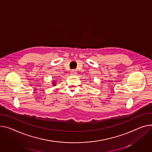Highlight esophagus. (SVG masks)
I'll return each mask as SVG.
<instances>
[{"instance_id":"1","label":"esophagus","mask_w":152,"mask_h":152,"mask_svg":"<svg viewBox=\"0 0 152 152\" xmlns=\"http://www.w3.org/2000/svg\"><path fill=\"white\" fill-rule=\"evenodd\" d=\"M77 75V72L75 70H72L71 72V75Z\"/></svg>"}]
</instances>
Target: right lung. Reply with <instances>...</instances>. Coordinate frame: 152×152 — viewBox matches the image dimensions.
<instances>
[{
  "instance_id": "obj_1",
  "label": "right lung",
  "mask_w": 152,
  "mask_h": 152,
  "mask_svg": "<svg viewBox=\"0 0 152 152\" xmlns=\"http://www.w3.org/2000/svg\"><path fill=\"white\" fill-rule=\"evenodd\" d=\"M56 82H57V81H55V80H53V83H52V84H53V86H56V84H57V83H56Z\"/></svg>"
}]
</instances>
